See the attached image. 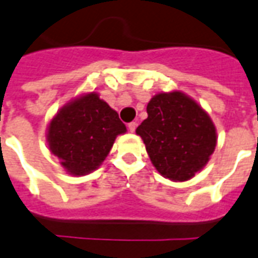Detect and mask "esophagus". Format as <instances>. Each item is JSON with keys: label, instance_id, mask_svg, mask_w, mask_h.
Returning a JSON list of instances; mask_svg holds the SVG:
<instances>
[{"label": "esophagus", "instance_id": "obj_1", "mask_svg": "<svg viewBox=\"0 0 258 258\" xmlns=\"http://www.w3.org/2000/svg\"><path fill=\"white\" fill-rule=\"evenodd\" d=\"M137 123L135 121H131V123H128V130L131 131V133H134L135 131V128H137Z\"/></svg>", "mask_w": 258, "mask_h": 258}]
</instances>
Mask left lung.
Wrapping results in <instances>:
<instances>
[{"instance_id":"1","label":"left lung","mask_w":258,"mask_h":258,"mask_svg":"<svg viewBox=\"0 0 258 258\" xmlns=\"http://www.w3.org/2000/svg\"><path fill=\"white\" fill-rule=\"evenodd\" d=\"M147 113L137 134L153 165L171 180L192 178L216 149V128L208 113L180 92L154 96Z\"/></svg>"}]
</instances>
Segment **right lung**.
<instances>
[{
    "label": "right lung",
    "mask_w": 258,
    "mask_h": 258,
    "mask_svg": "<svg viewBox=\"0 0 258 258\" xmlns=\"http://www.w3.org/2000/svg\"><path fill=\"white\" fill-rule=\"evenodd\" d=\"M123 133L125 125L116 111L92 92L60 109L50 121L48 142L67 171L86 175L104 161Z\"/></svg>",
    "instance_id": "add662e5"
}]
</instances>
